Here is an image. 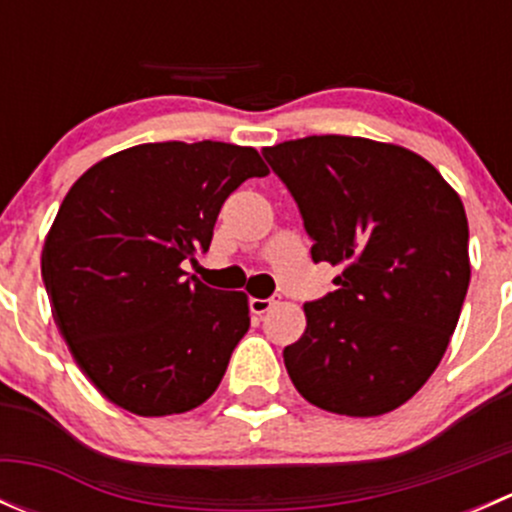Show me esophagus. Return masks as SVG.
Returning a JSON list of instances; mask_svg holds the SVG:
<instances>
[{
  "mask_svg": "<svg viewBox=\"0 0 512 512\" xmlns=\"http://www.w3.org/2000/svg\"><path fill=\"white\" fill-rule=\"evenodd\" d=\"M272 307H275V297H267V299L252 297V299H250V309H252V312H255V314L270 312Z\"/></svg>",
  "mask_w": 512,
  "mask_h": 512,
  "instance_id": "34e87169",
  "label": "esophagus"
}]
</instances>
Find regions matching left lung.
<instances>
[{"label":"left lung","instance_id":"8db88e82","mask_svg":"<svg viewBox=\"0 0 512 512\" xmlns=\"http://www.w3.org/2000/svg\"><path fill=\"white\" fill-rule=\"evenodd\" d=\"M337 289L304 304L285 347L292 384L342 416L399 409L436 371L471 282L456 190L414 151L354 136H307L262 151Z\"/></svg>","mask_w":512,"mask_h":512}]
</instances>
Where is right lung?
<instances>
[{"label":"right lung","mask_w":512,"mask_h":512,"mask_svg":"<svg viewBox=\"0 0 512 512\" xmlns=\"http://www.w3.org/2000/svg\"><path fill=\"white\" fill-rule=\"evenodd\" d=\"M255 148L143 143L91 165L66 193L41 250L51 314L79 369L121 409L170 416L223 381L250 329L245 292L188 277L220 208L267 175Z\"/></svg>","instance_id":"obj_1"}]
</instances>
